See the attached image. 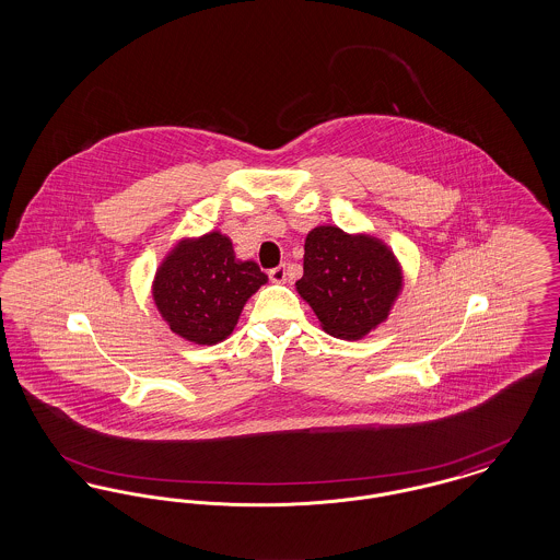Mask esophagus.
<instances>
[{
  "label": "esophagus",
  "mask_w": 560,
  "mask_h": 560,
  "mask_svg": "<svg viewBox=\"0 0 560 560\" xmlns=\"http://www.w3.org/2000/svg\"><path fill=\"white\" fill-rule=\"evenodd\" d=\"M268 279H270L272 283H285V281H288V270H285V267L272 268V270L268 272Z\"/></svg>",
  "instance_id": "esophagus-1"
}]
</instances>
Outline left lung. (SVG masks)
<instances>
[{"instance_id":"8db88e82","label":"left lung","mask_w":560,"mask_h":560,"mask_svg":"<svg viewBox=\"0 0 560 560\" xmlns=\"http://www.w3.org/2000/svg\"><path fill=\"white\" fill-rule=\"evenodd\" d=\"M295 292L329 336L363 340L399 300L402 267L395 252L370 233L320 224L304 241V275Z\"/></svg>"}]
</instances>
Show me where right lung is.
<instances>
[{"mask_svg": "<svg viewBox=\"0 0 560 560\" xmlns=\"http://www.w3.org/2000/svg\"><path fill=\"white\" fill-rule=\"evenodd\" d=\"M267 281L254 260L235 256L229 235L210 231L170 247L155 270L151 295L172 334L212 347L233 334L245 302Z\"/></svg>", "mask_w": 560, "mask_h": 560, "instance_id": "add662e5", "label": "right lung"}]
</instances>
